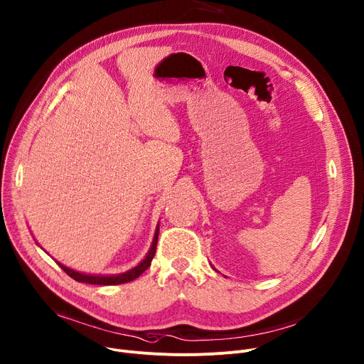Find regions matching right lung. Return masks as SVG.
Returning a JSON list of instances; mask_svg holds the SVG:
<instances>
[{
    "label": "right lung",
    "mask_w": 364,
    "mask_h": 364,
    "mask_svg": "<svg viewBox=\"0 0 364 364\" xmlns=\"http://www.w3.org/2000/svg\"><path fill=\"white\" fill-rule=\"evenodd\" d=\"M158 235H159V223L156 225V230H155V235H154V240H152V245H151V249L149 252L146 253V256H144V259L136 264L134 268H132L130 271L124 272V274H117V275H90V274H83V272H79V271H75V269H70L67 268L65 264L58 263L60 268L68 275L71 277L73 279H76L79 282H86V284H96V285H118V284H126V282H130L136 278H139L144 271H146L149 266H151V262L155 256V252H156V243H158Z\"/></svg>",
    "instance_id": "obj_1"
}]
</instances>
